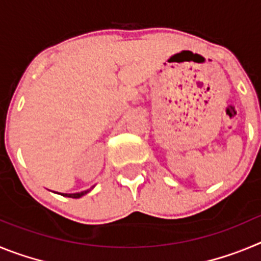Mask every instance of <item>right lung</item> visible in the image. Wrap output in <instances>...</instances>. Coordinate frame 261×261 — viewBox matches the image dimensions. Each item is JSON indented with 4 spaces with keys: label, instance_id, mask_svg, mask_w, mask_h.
Here are the masks:
<instances>
[{
    "label": "right lung",
    "instance_id": "obj_1",
    "mask_svg": "<svg viewBox=\"0 0 261 261\" xmlns=\"http://www.w3.org/2000/svg\"><path fill=\"white\" fill-rule=\"evenodd\" d=\"M89 192V191H84V192H80V193H64V196H66V197H71V199H78V197H81V196L86 195V193Z\"/></svg>",
    "mask_w": 261,
    "mask_h": 261
}]
</instances>
